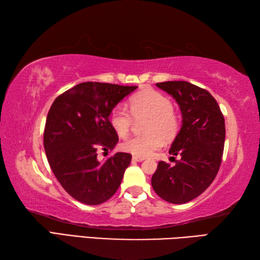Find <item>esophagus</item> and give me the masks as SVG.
<instances>
[{
  "label": "esophagus",
  "mask_w": 260,
  "mask_h": 260,
  "mask_svg": "<svg viewBox=\"0 0 260 260\" xmlns=\"http://www.w3.org/2000/svg\"><path fill=\"white\" fill-rule=\"evenodd\" d=\"M133 159L134 162H142V161H144V157H139V156H133Z\"/></svg>",
  "instance_id": "obj_1"
}]
</instances>
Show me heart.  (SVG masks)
Segmentation results:
<instances>
[{"mask_svg": "<svg viewBox=\"0 0 260 260\" xmlns=\"http://www.w3.org/2000/svg\"><path fill=\"white\" fill-rule=\"evenodd\" d=\"M129 110L137 120L147 118L144 124L145 135L133 137L123 143L121 148L139 157H146L171 141L178 134L179 117L172 109V102L150 88H145L129 99ZM123 107H116L109 116V124L119 137H126L133 125V118Z\"/></svg>", "mask_w": 260, "mask_h": 260, "instance_id": "1", "label": "heart"}]
</instances>
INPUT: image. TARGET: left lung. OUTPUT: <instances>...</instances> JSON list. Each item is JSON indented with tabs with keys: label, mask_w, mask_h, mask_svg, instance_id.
<instances>
[{
	"label": "left lung",
	"mask_w": 260,
	"mask_h": 260,
	"mask_svg": "<svg viewBox=\"0 0 260 260\" xmlns=\"http://www.w3.org/2000/svg\"><path fill=\"white\" fill-rule=\"evenodd\" d=\"M158 88L179 105L182 125L169 153L180 155L170 165L158 162L152 186L163 200L186 203L208 189L221 164L225 127L217 101L206 89L187 81H164Z\"/></svg>",
	"instance_id": "left-lung-1"
}]
</instances>
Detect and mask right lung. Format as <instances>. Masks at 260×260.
<instances>
[{
	"label": "right lung",
	"mask_w": 260,
	"mask_h": 260,
	"mask_svg": "<svg viewBox=\"0 0 260 260\" xmlns=\"http://www.w3.org/2000/svg\"><path fill=\"white\" fill-rule=\"evenodd\" d=\"M137 86L81 82L56 98L49 110L43 145L59 183L81 203L97 206L120 185L132 155L118 152L104 162L97 150H114L118 136L109 116Z\"/></svg>",
	"instance_id": "right-lung-1"
}]
</instances>
